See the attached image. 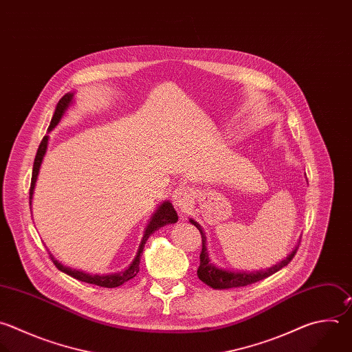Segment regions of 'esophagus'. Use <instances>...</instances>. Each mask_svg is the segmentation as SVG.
<instances>
[{
    "label": "esophagus",
    "instance_id": "obj_1",
    "mask_svg": "<svg viewBox=\"0 0 352 352\" xmlns=\"http://www.w3.org/2000/svg\"><path fill=\"white\" fill-rule=\"evenodd\" d=\"M193 201V192L188 186H178L173 192V203L179 210H186Z\"/></svg>",
    "mask_w": 352,
    "mask_h": 352
}]
</instances>
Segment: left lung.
<instances>
[{"label":"left lung","instance_id":"1","mask_svg":"<svg viewBox=\"0 0 352 352\" xmlns=\"http://www.w3.org/2000/svg\"><path fill=\"white\" fill-rule=\"evenodd\" d=\"M189 222L192 225H195L200 233H201V243H203V249L200 253V265L197 268V276L201 282H204L207 286L212 287V289H230V287H241V286H248L252 283H256L261 279H265L268 276H271L272 274L278 272L279 270H282L283 267H286L294 257L300 241L297 243V246L293 249V252L282 261H279L278 264L272 265L271 268L267 270H258V271H238V270H226V268H221L217 267L211 260H210V254L207 250V236L206 232L201 228V225L193 219L189 218Z\"/></svg>","mask_w":352,"mask_h":352}]
</instances>
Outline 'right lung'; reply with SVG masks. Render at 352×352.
<instances>
[{
    "label": "right lung",
    "mask_w": 352,
    "mask_h": 352,
    "mask_svg": "<svg viewBox=\"0 0 352 352\" xmlns=\"http://www.w3.org/2000/svg\"><path fill=\"white\" fill-rule=\"evenodd\" d=\"M73 100H74V92H67L65 94L56 107H55V113L52 116V120H51V124L48 127V133L52 131L62 120L63 114L67 111V109L73 104ZM48 141H50V137L45 135L38 146V151H37V155H36V159H34V164H33V175H32V185H30V210H32V200H33V193H34V189H36V182H37V178H38V173H40V167H41V163L44 160V156L47 153V148H48ZM178 221V214L177 211L174 210L173 204L168 201V200H164L157 208L156 211L152 214L151 217V221L148 222L146 228H145V232H144V236H142V241L140 243V248H138V252H137V256L133 260V263L130 264V267H127V270L122 271V272H116V274H88L85 271H81V270H74V268H70V267H66L63 265L62 263H59L51 253H50V257L52 260V263L55 264V267L70 275L72 278L77 279V280H81V282H85V283H91V285H96V286H100V287H117L120 286L123 283H126L127 280L133 279L134 276H137V274L140 272V261H141V256H142V252H144V248H145V243L146 241L149 239V236L152 235V233L157 229H160L162 226L167 225V223H175Z\"/></svg>",
    "instance_id": "right-lung-1"
}]
</instances>
